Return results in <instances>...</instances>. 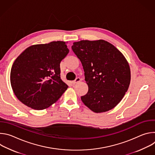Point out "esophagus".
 <instances>
[{
  "label": "esophagus",
  "instance_id": "1",
  "mask_svg": "<svg viewBox=\"0 0 155 155\" xmlns=\"http://www.w3.org/2000/svg\"><path fill=\"white\" fill-rule=\"evenodd\" d=\"M80 80H81V79H80V78H79V77H77L74 81H72V83L73 84H76V83H78V82H80Z\"/></svg>",
  "mask_w": 155,
  "mask_h": 155
}]
</instances>
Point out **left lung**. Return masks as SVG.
Listing matches in <instances>:
<instances>
[{
    "mask_svg": "<svg viewBox=\"0 0 155 155\" xmlns=\"http://www.w3.org/2000/svg\"><path fill=\"white\" fill-rule=\"evenodd\" d=\"M72 49L80 60L88 91L81 99L95 113L114 108L123 98L130 81L129 64L112 44L104 40L74 42Z\"/></svg>",
    "mask_w": 155,
    "mask_h": 155,
    "instance_id": "left-lung-1",
    "label": "left lung"
}]
</instances>
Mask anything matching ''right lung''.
Masks as SVG:
<instances>
[{
  "instance_id": "right-lung-1",
  "label": "right lung",
  "mask_w": 155,
  "mask_h": 155,
  "mask_svg": "<svg viewBox=\"0 0 155 155\" xmlns=\"http://www.w3.org/2000/svg\"><path fill=\"white\" fill-rule=\"evenodd\" d=\"M69 50L65 41L32 45L15 61L10 83L16 97L35 110H43L56 102L68 89L61 79V61Z\"/></svg>"
}]
</instances>
